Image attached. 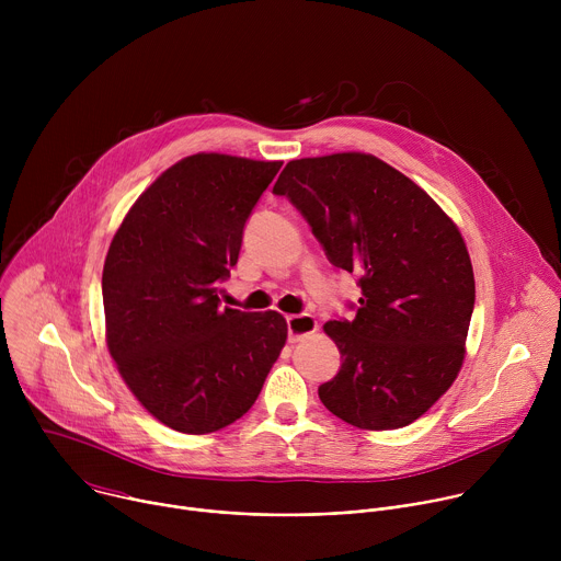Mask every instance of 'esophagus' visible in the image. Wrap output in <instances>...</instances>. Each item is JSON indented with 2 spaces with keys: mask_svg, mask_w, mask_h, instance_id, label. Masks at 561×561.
<instances>
[{
  "mask_svg": "<svg viewBox=\"0 0 561 561\" xmlns=\"http://www.w3.org/2000/svg\"><path fill=\"white\" fill-rule=\"evenodd\" d=\"M286 327H288V342L295 344L299 342L301 337L310 335L317 331V322L314 317L308 314V312H301V314H288L286 317Z\"/></svg>",
  "mask_w": 561,
  "mask_h": 561,
  "instance_id": "esophagus-1",
  "label": "esophagus"
}]
</instances>
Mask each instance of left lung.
Instances as JSON below:
<instances>
[{"mask_svg":"<svg viewBox=\"0 0 561 561\" xmlns=\"http://www.w3.org/2000/svg\"><path fill=\"white\" fill-rule=\"evenodd\" d=\"M273 193L362 288L348 304L355 317L324 327L342 366L319 386L322 404L357 428L413 424L463 362L474 277L457 226L407 175L364 152L293 159Z\"/></svg>","mask_w":561,"mask_h":561,"instance_id":"1","label":"left lung"}]
</instances>
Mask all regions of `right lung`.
Instances as JSON below:
<instances>
[{
  "label": "right lung",
  "mask_w": 561,
  "mask_h": 561,
  "mask_svg": "<svg viewBox=\"0 0 561 561\" xmlns=\"http://www.w3.org/2000/svg\"><path fill=\"white\" fill-rule=\"evenodd\" d=\"M282 162L199 152L159 175L115 232L102 275L108 351L141 407L204 435L242 417L286 344L275 312L221 308L244 226Z\"/></svg>",
  "instance_id": "1"
}]
</instances>
